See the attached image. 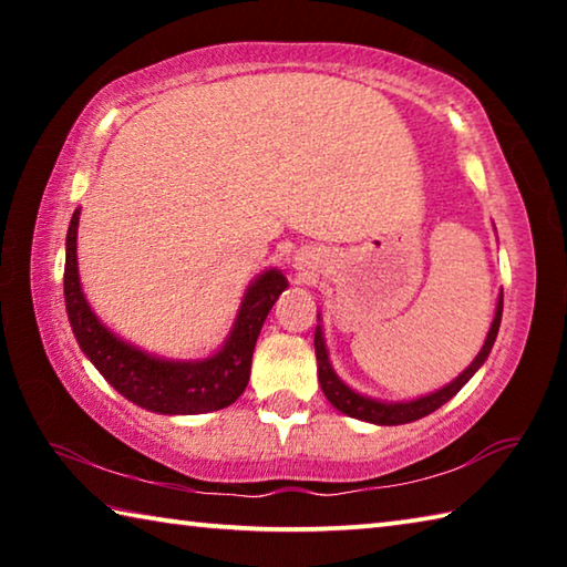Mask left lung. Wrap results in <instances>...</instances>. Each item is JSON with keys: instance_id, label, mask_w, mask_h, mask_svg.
Segmentation results:
<instances>
[{"instance_id": "obj_1", "label": "left lung", "mask_w": 567, "mask_h": 567, "mask_svg": "<svg viewBox=\"0 0 567 567\" xmlns=\"http://www.w3.org/2000/svg\"><path fill=\"white\" fill-rule=\"evenodd\" d=\"M501 320H503V295L497 297L495 318H493V324H491V332H487V338H485L483 350H480L477 358L470 362V368L463 370V375H457L443 390L430 392V395H425V398L408 400V402L372 400V398H364V395H360V392H354V390L344 385V382L338 375H334L330 358H328V348H324L322 328L318 324V328H315V354H318L320 388L324 392V398H328L340 412H344V415L358 417V420H364V422H375V425H405V422L430 415V412L443 408L450 398L457 395L460 388H463L465 382L475 375V372L480 370V364H483L487 360V354H491L495 338H497V330H501Z\"/></svg>"}]
</instances>
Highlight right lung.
<instances>
[{"label": "right lung", "mask_w": 567, "mask_h": 567, "mask_svg": "<svg viewBox=\"0 0 567 567\" xmlns=\"http://www.w3.org/2000/svg\"><path fill=\"white\" fill-rule=\"evenodd\" d=\"M76 227L80 209H74L66 229L64 305L76 342L102 378L134 405L162 415H199L233 405L247 388L257 334L267 312L287 287L285 275L267 270L247 287L233 332L213 358L189 362L162 360L120 340L92 312L76 272Z\"/></svg>", "instance_id": "right-lung-1"}]
</instances>
